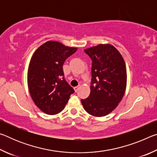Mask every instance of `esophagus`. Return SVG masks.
<instances>
[{
  "mask_svg": "<svg viewBox=\"0 0 157 157\" xmlns=\"http://www.w3.org/2000/svg\"><path fill=\"white\" fill-rule=\"evenodd\" d=\"M79 86H75V87H74V91H75V92H77L79 90Z\"/></svg>",
  "mask_w": 157,
  "mask_h": 157,
  "instance_id": "esophagus-1",
  "label": "esophagus"
}]
</instances>
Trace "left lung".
<instances>
[{
	"label": "left lung",
	"mask_w": 157,
	"mask_h": 157,
	"mask_svg": "<svg viewBox=\"0 0 157 157\" xmlns=\"http://www.w3.org/2000/svg\"><path fill=\"white\" fill-rule=\"evenodd\" d=\"M92 59L89 96L81 100L85 111L96 117L105 116L117 107L127 87L125 62L112 45L98 44L84 49Z\"/></svg>",
	"instance_id": "1"
}]
</instances>
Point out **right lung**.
Returning <instances> with one entry per match:
<instances>
[{
    "label": "right lung",
    "instance_id": "add662e5",
    "mask_svg": "<svg viewBox=\"0 0 157 157\" xmlns=\"http://www.w3.org/2000/svg\"><path fill=\"white\" fill-rule=\"evenodd\" d=\"M77 50L48 41L34 52L28 71V86L34 104L44 113H59L74 93L63 78L62 66Z\"/></svg>",
    "mask_w": 157,
    "mask_h": 157
}]
</instances>
